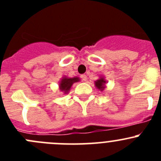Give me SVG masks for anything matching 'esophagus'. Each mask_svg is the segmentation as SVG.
Wrapping results in <instances>:
<instances>
[{"label": "esophagus", "instance_id": "esophagus-1", "mask_svg": "<svg viewBox=\"0 0 161 161\" xmlns=\"http://www.w3.org/2000/svg\"><path fill=\"white\" fill-rule=\"evenodd\" d=\"M81 79H82V80H84V81H86V80H87V76H86L85 74L81 75Z\"/></svg>", "mask_w": 161, "mask_h": 161}]
</instances>
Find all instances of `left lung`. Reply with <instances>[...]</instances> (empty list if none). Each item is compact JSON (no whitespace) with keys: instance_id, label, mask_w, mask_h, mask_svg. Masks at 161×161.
<instances>
[{"instance_id":"left-lung-1","label":"left lung","mask_w":161,"mask_h":161,"mask_svg":"<svg viewBox=\"0 0 161 161\" xmlns=\"http://www.w3.org/2000/svg\"><path fill=\"white\" fill-rule=\"evenodd\" d=\"M106 83V80L104 79V77H100V79L97 80L96 81H95V86H96L99 90L102 91L104 90L105 88H106V86H105Z\"/></svg>"}]
</instances>
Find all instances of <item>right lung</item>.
<instances>
[{
	"instance_id": "obj_1",
	"label": "right lung",
	"mask_w": 161,
	"mask_h": 161,
	"mask_svg": "<svg viewBox=\"0 0 161 161\" xmlns=\"http://www.w3.org/2000/svg\"><path fill=\"white\" fill-rule=\"evenodd\" d=\"M78 81H80V78L77 77V76L72 78H68L64 76V77L61 79L60 82H59V89L66 94V93H68L69 92L71 87H72V85L74 83H76V82Z\"/></svg>"
}]
</instances>
